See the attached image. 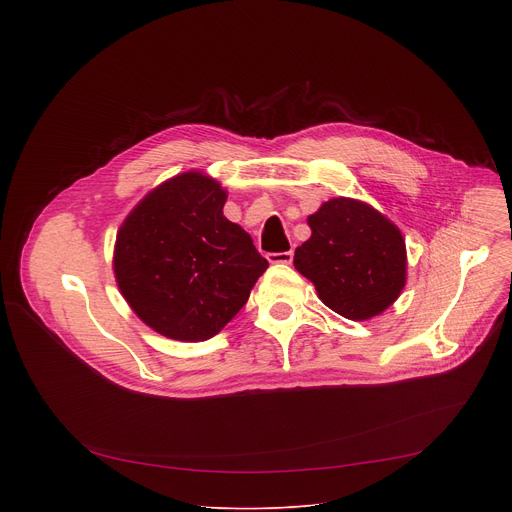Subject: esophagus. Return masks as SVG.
<instances>
[{
    "label": "esophagus",
    "mask_w": 512,
    "mask_h": 512,
    "mask_svg": "<svg viewBox=\"0 0 512 512\" xmlns=\"http://www.w3.org/2000/svg\"><path fill=\"white\" fill-rule=\"evenodd\" d=\"M269 263H283V265H289L291 261H294V251H283V253H269L267 255Z\"/></svg>",
    "instance_id": "obj_1"
}]
</instances>
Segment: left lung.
Wrapping results in <instances>:
<instances>
[{
    "mask_svg": "<svg viewBox=\"0 0 512 512\" xmlns=\"http://www.w3.org/2000/svg\"><path fill=\"white\" fill-rule=\"evenodd\" d=\"M312 237L296 249L294 265L320 300L348 320L387 310L405 285V241L387 218L350 198H332L308 216Z\"/></svg>",
    "mask_w": 512,
    "mask_h": 512,
    "instance_id": "obj_1",
    "label": "left lung"
}]
</instances>
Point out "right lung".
I'll use <instances>...</instances> for the list:
<instances>
[{
	"mask_svg": "<svg viewBox=\"0 0 512 512\" xmlns=\"http://www.w3.org/2000/svg\"><path fill=\"white\" fill-rule=\"evenodd\" d=\"M227 192L198 172L145 196L117 235L115 277L131 310L156 332L208 340L247 304L269 267L223 214Z\"/></svg>",
	"mask_w": 512,
	"mask_h": 512,
	"instance_id": "obj_1",
	"label": "right lung"
}]
</instances>
